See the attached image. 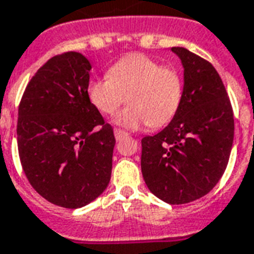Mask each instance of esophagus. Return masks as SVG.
I'll use <instances>...</instances> for the list:
<instances>
[{"label":"esophagus","mask_w":254,"mask_h":254,"mask_svg":"<svg viewBox=\"0 0 254 254\" xmlns=\"http://www.w3.org/2000/svg\"><path fill=\"white\" fill-rule=\"evenodd\" d=\"M114 136H116V140H122L124 137L127 136V133L121 130V129H114Z\"/></svg>","instance_id":"1"}]
</instances>
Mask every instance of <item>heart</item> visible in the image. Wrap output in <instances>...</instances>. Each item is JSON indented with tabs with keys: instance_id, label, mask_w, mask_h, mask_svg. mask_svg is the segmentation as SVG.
Returning <instances> with one entry per match:
<instances>
[{
	"instance_id": "b5f03b06",
	"label": "heart",
	"mask_w": 254,
	"mask_h": 254,
	"mask_svg": "<svg viewBox=\"0 0 254 254\" xmlns=\"http://www.w3.org/2000/svg\"><path fill=\"white\" fill-rule=\"evenodd\" d=\"M87 97L99 113L112 116L122 102L129 106L114 117V122L127 129L149 125L163 127L175 117L183 98V78L174 65L132 54L108 69L106 76L94 78L87 84Z\"/></svg>"
}]
</instances>
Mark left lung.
Listing matches in <instances>:
<instances>
[{
    "label": "left lung",
    "instance_id": "left-lung-1",
    "mask_svg": "<svg viewBox=\"0 0 254 254\" xmlns=\"http://www.w3.org/2000/svg\"><path fill=\"white\" fill-rule=\"evenodd\" d=\"M185 67L183 98L172 121L141 140V172L152 194L183 204L208 194L222 178L234 138L230 99L213 64L172 47Z\"/></svg>",
    "mask_w": 254,
    "mask_h": 254
}]
</instances>
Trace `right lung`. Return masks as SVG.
<instances>
[{"mask_svg": "<svg viewBox=\"0 0 254 254\" xmlns=\"http://www.w3.org/2000/svg\"><path fill=\"white\" fill-rule=\"evenodd\" d=\"M90 69L79 52L51 58L32 76L18 106L24 174L43 198L60 207L93 202L112 176L116 138L87 97Z\"/></svg>", "mask_w": 254, "mask_h": 254, "instance_id": "right-lung-1", "label": "right lung"}]
</instances>
